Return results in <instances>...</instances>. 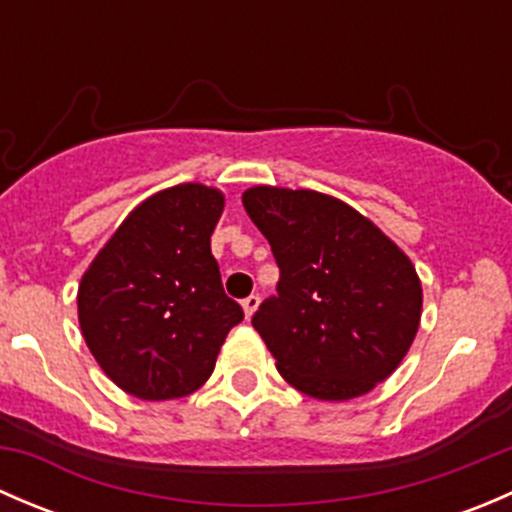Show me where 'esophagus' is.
Returning <instances> with one entry per match:
<instances>
[{
	"label": "esophagus",
	"mask_w": 512,
	"mask_h": 512,
	"mask_svg": "<svg viewBox=\"0 0 512 512\" xmlns=\"http://www.w3.org/2000/svg\"><path fill=\"white\" fill-rule=\"evenodd\" d=\"M257 307H260V297H257V294H250V297L242 299V309H245L247 319L257 312Z\"/></svg>",
	"instance_id": "esophagus-1"
}]
</instances>
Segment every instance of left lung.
I'll list each match as a JSON object with an SVG mask.
<instances>
[{"instance_id":"obj_1","label":"left lung","mask_w":512,"mask_h":512,"mask_svg":"<svg viewBox=\"0 0 512 512\" xmlns=\"http://www.w3.org/2000/svg\"><path fill=\"white\" fill-rule=\"evenodd\" d=\"M242 205L280 265L252 327L289 386L349 401L389 379L414 344L423 289L414 262L332 195L255 185Z\"/></svg>"}]
</instances>
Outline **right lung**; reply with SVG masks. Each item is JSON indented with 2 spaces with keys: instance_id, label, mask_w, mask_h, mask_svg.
Returning <instances> with one entry per match:
<instances>
[{
  "instance_id": "add662e5",
  "label": "right lung",
  "mask_w": 512,
  "mask_h": 512,
  "mask_svg": "<svg viewBox=\"0 0 512 512\" xmlns=\"http://www.w3.org/2000/svg\"><path fill=\"white\" fill-rule=\"evenodd\" d=\"M223 190L180 183L126 215L79 282V327L126 394L168 401L210 379L242 307L225 294L210 235Z\"/></svg>"
}]
</instances>
